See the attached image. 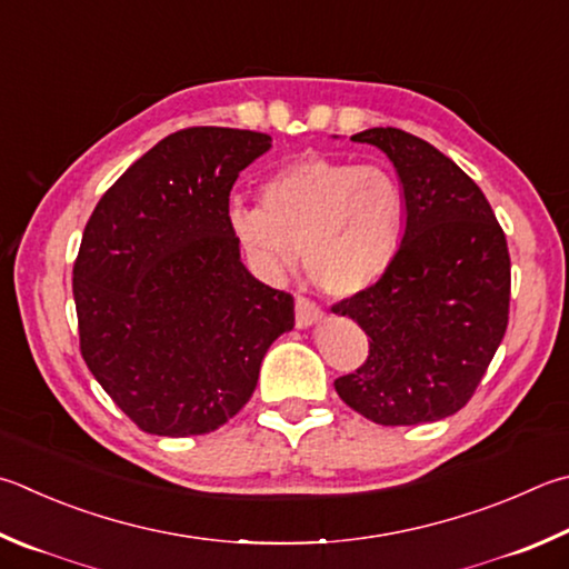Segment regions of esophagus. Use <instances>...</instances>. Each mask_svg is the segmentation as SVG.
<instances>
[{
    "label": "esophagus",
    "instance_id": "obj_1",
    "mask_svg": "<svg viewBox=\"0 0 569 569\" xmlns=\"http://www.w3.org/2000/svg\"><path fill=\"white\" fill-rule=\"evenodd\" d=\"M320 318H323V311H320L313 301H308V298H303V296L296 298V326L298 328L313 326Z\"/></svg>",
    "mask_w": 569,
    "mask_h": 569
}]
</instances>
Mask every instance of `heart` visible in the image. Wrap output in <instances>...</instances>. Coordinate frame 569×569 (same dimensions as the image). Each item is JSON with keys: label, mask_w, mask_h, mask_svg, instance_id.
<instances>
[{"label": "heart", "mask_w": 569, "mask_h": 569, "mask_svg": "<svg viewBox=\"0 0 569 569\" xmlns=\"http://www.w3.org/2000/svg\"><path fill=\"white\" fill-rule=\"evenodd\" d=\"M406 196L380 167L303 159L261 186L258 206L231 203L229 229L266 271H283L303 249L320 291L348 298L373 286L398 249Z\"/></svg>", "instance_id": "1"}]
</instances>
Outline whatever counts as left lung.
Instances as JSON below:
<instances>
[{
  "mask_svg": "<svg viewBox=\"0 0 569 569\" xmlns=\"http://www.w3.org/2000/svg\"><path fill=\"white\" fill-rule=\"evenodd\" d=\"M350 139L392 161L406 231L383 276L333 306L370 338L336 392L378 426L436 422L472 398L508 330V241L480 186L428 141L392 127Z\"/></svg>",
  "mask_w": 569,
  "mask_h": 569,
  "instance_id": "left-lung-1",
  "label": "left lung"
}]
</instances>
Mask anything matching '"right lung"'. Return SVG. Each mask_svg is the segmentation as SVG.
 Returning <instances> with one entry per match:
<instances>
[{"instance_id":"obj_1","label":"right lung","mask_w":569,"mask_h":569,"mask_svg":"<svg viewBox=\"0 0 569 569\" xmlns=\"http://www.w3.org/2000/svg\"><path fill=\"white\" fill-rule=\"evenodd\" d=\"M268 149V133L181 129L133 161L87 221L74 261L81 356L151 436L221 428L293 328V296L249 273L226 219L239 173Z\"/></svg>"}]
</instances>
